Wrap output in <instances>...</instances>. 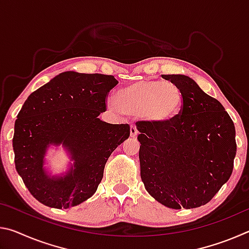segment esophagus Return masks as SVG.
I'll use <instances>...</instances> for the list:
<instances>
[{
  "instance_id": "1",
  "label": "esophagus",
  "mask_w": 249,
  "mask_h": 249,
  "mask_svg": "<svg viewBox=\"0 0 249 249\" xmlns=\"http://www.w3.org/2000/svg\"><path fill=\"white\" fill-rule=\"evenodd\" d=\"M129 133H130V137H133V138L136 137L137 135H138V130H137V128H136V126H135V125L130 126Z\"/></svg>"
}]
</instances>
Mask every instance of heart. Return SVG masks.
<instances>
[{"mask_svg":"<svg viewBox=\"0 0 249 249\" xmlns=\"http://www.w3.org/2000/svg\"><path fill=\"white\" fill-rule=\"evenodd\" d=\"M116 103L128 115H141L153 126L171 123L183 107V94L176 84L145 79L129 83L116 93ZM116 103H113L116 107Z\"/></svg>","mask_w":249,"mask_h":249,"instance_id":"1","label":"heart"}]
</instances>
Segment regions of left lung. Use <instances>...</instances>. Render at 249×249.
Here are the masks:
<instances>
[{
  "instance_id": "8db88e82",
  "label": "left lung",
  "mask_w": 249,
  "mask_h": 249,
  "mask_svg": "<svg viewBox=\"0 0 249 249\" xmlns=\"http://www.w3.org/2000/svg\"><path fill=\"white\" fill-rule=\"evenodd\" d=\"M183 94L171 123L140 122L141 177L147 192L169 209H195L212 200L233 171L235 126L216 99L184 74H162Z\"/></svg>"
}]
</instances>
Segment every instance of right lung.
Wrapping results in <instances>:
<instances>
[{
  "label": "right lung",
  "mask_w": 249,
  "mask_h": 249,
  "mask_svg": "<svg viewBox=\"0 0 249 249\" xmlns=\"http://www.w3.org/2000/svg\"><path fill=\"white\" fill-rule=\"evenodd\" d=\"M117 83L113 75L66 71L25 101L14 126L15 167L40 203L69 209L95 193L108 157L129 137L128 124L99 119ZM59 145L71 161L65 173L53 175L45 155Z\"/></svg>",
  "instance_id": "add662e5"
}]
</instances>
